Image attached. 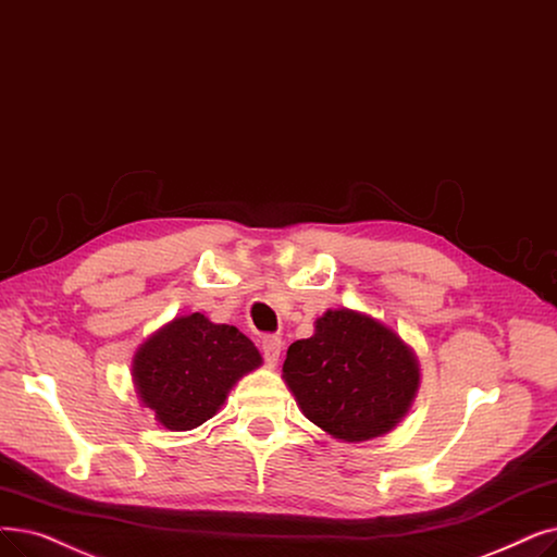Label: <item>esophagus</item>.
I'll return each mask as SVG.
<instances>
[{
  "label": "esophagus",
  "instance_id": "obj_1",
  "mask_svg": "<svg viewBox=\"0 0 557 557\" xmlns=\"http://www.w3.org/2000/svg\"><path fill=\"white\" fill-rule=\"evenodd\" d=\"M261 350H263L265 361H269L271 367H275L277 359H280V352H282V338L275 336V334L263 336V338H261Z\"/></svg>",
  "mask_w": 557,
  "mask_h": 557
}]
</instances>
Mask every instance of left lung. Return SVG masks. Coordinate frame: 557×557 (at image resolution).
I'll return each mask as SVG.
<instances>
[{
	"mask_svg": "<svg viewBox=\"0 0 557 557\" xmlns=\"http://www.w3.org/2000/svg\"><path fill=\"white\" fill-rule=\"evenodd\" d=\"M282 371L302 414L344 442L389 432L419 389L412 348L350 309L325 311L313 336L288 346Z\"/></svg>",
	"mask_w": 557,
	"mask_h": 557,
	"instance_id": "left-lung-1",
	"label": "left lung"
}]
</instances>
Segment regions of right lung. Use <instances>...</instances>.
Instances as JSON below:
<instances>
[{
	"mask_svg": "<svg viewBox=\"0 0 557 557\" xmlns=\"http://www.w3.org/2000/svg\"><path fill=\"white\" fill-rule=\"evenodd\" d=\"M261 364L250 338L205 313L175 319L152 334L134 357L140 400L168 430H193L225 403L238 377Z\"/></svg>",
	"mask_w": 557,
	"mask_h": 557,
	"instance_id": "obj_1",
	"label": "right lung"
}]
</instances>
